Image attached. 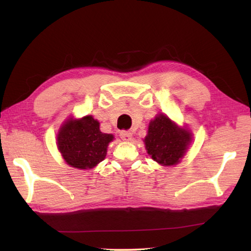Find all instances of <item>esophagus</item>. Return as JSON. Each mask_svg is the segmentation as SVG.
I'll list each match as a JSON object with an SVG mask.
<instances>
[{
    "label": "esophagus",
    "instance_id": "obj_1",
    "mask_svg": "<svg viewBox=\"0 0 251 251\" xmlns=\"http://www.w3.org/2000/svg\"><path fill=\"white\" fill-rule=\"evenodd\" d=\"M120 137L126 142H129L132 140V133L129 131H121L120 132Z\"/></svg>",
    "mask_w": 251,
    "mask_h": 251
}]
</instances>
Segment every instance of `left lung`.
<instances>
[{
	"instance_id": "obj_1",
	"label": "left lung",
	"mask_w": 251,
	"mask_h": 251,
	"mask_svg": "<svg viewBox=\"0 0 251 251\" xmlns=\"http://www.w3.org/2000/svg\"><path fill=\"white\" fill-rule=\"evenodd\" d=\"M143 141L152 160L163 167H171L177 165L186 154L193 142V133L159 112L151 120Z\"/></svg>"
}]
</instances>
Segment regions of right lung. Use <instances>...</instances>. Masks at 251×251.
Listing matches in <instances>:
<instances>
[{
  "mask_svg": "<svg viewBox=\"0 0 251 251\" xmlns=\"http://www.w3.org/2000/svg\"><path fill=\"white\" fill-rule=\"evenodd\" d=\"M56 144L70 167L91 170L103 161L114 135L100 130V122L88 115L80 119L69 117L60 126Z\"/></svg>",
  "mask_w": 251,
  "mask_h": 251,
  "instance_id": "obj_1",
  "label": "right lung"
}]
</instances>
